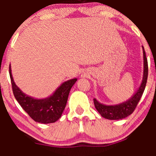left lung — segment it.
<instances>
[{
  "instance_id": "obj_1",
  "label": "left lung",
  "mask_w": 156,
  "mask_h": 156,
  "mask_svg": "<svg viewBox=\"0 0 156 156\" xmlns=\"http://www.w3.org/2000/svg\"><path fill=\"white\" fill-rule=\"evenodd\" d=\"M144 50V76H143V81L140 86L139 89L136 93L129 99L126 102L120 103L118 105H111V106H106V105L102 104L99 103L96 99H94V103L95 108L99 112L100 115L103 118L109 120H119L123 119L125 118L130 115L133 113L134 109L137 106L141 97H142L144 91L145 90L146 81H147L148 77V62L146 56V53Z\"/></svg>"
}]
</instances>
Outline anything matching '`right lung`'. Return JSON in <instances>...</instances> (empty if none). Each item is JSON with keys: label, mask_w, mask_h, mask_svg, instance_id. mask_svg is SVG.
I'll use <instances>...</instances> for the list:
<instances>
[{"label": "right lung", "mask_w": 156, "mask_h": 156, "mask_svg": "<svg viewBox=\"0 0 156 156\" xmlns=\"http://www.w3.org/2000/svg\"><path fill=\"white\" fill-rule=\"evenodd\" d=\"M10 76L13 95L22 108L35 122L42 124L53 123L62 115L71 88L77 81V78L62 83L53 94L45 99H34L26 95L16 85L12 78L10 66Z\"/></svg>", "instance_id": "obj_1"}]
</instances>
